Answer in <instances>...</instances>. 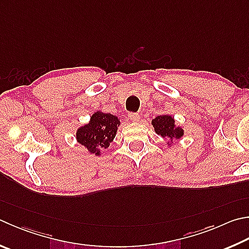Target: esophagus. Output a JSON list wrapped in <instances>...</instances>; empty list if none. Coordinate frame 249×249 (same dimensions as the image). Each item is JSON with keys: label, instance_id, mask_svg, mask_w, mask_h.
I'll use <instances>...</instances> for the list:
<instances>
[{"label": "esophagus", "instance_id": "1", "mask_svg": "<svg viewBox=\"0 0 249 249\" xmlns=\"http://www.w3.org/2000/svg\"><path fill=\"white\" fill-rule=\"evenodd\" d=\"M128 117H129V119L132 120L133 122H137V121H139V119H140V115L138 114V113L130 112V113H128Z\"/></svg>", "mask_w": 249, "mask_h": 249}]
</instances>
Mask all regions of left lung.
Instances as JSON below:
<instances>
[{
	"label": "left lung",
	"mask_w": 249,
	"mask_h": 249,
	"mask_svg": "<svg viewBox=\"0 0 249 249\" xmlns=\"http://www.w3.org/2000/svg\"><path fill=\"white\" fill-rule=\"evenodd\" d=\"M152 125L155 127L156 133L163 138L169 140H176L183 136V129L176 127L174 124V119L170 115H159L152 121Z\"/></svg>",
	"instance_id": "8db88e82"
}]
</instances>
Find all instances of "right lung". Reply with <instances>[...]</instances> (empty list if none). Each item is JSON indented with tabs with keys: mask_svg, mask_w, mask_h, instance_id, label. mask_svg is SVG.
Masks as SVG:
<instances>
[{
	"mask_svg": "<svg viewBox=\"0 0 249 249\" xmlns=\"http://www.w3.org/2000/svg\"><path fill=\"white\" fill-rule=\"evenodd\" d=\"M120 120L110 113L96 112L90 117V123L80 127L76 135L77 142L91 153L100 155V151L110 146L115 137Z\"/></svg>",
	"mask_w": 249,
	"mask_h": 249,
	"instance_id": "obj_1",
	"label": "right lung"
}]
</instances>
